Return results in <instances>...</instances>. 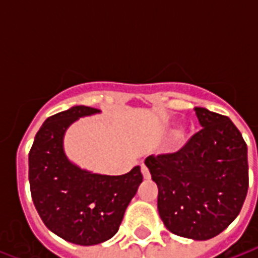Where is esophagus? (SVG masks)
Masks as SVG:
<instances>
[{
	"label": "esophagus",
	"instance_id": "1",
	"mask_svg": "<svg viewBox=\"0 0 258 258\" xmlns=\"http://www.w3.org/2000/svg\"><path fill=\"white\" fill-rule=\"evenodd\" d=\"M141 171H142V175H144V178H145V179L151 178V173H149V170H148V167H146L145 164H142V166H141Z\"/></svg>",
	"mask_w": 258,
	"mask_h": 258
}]
</instances>
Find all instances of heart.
Segmentation results:
<instances>
[{"label": "heart", "instance_id": "obj_1", "mask_svg": "<svg viewBox=\"0 0 258 258\" xmlns=\"http://www.w3.org/2000/svg\"><path fill=\"white\" fill-rule=\"evenodd\" d=\"M174 138H175V141L181 140V138H182V133H181V131H177L175 135H174Z\"/></svg>", "mask_w": 258, "mask_h": 258}]
</instances>
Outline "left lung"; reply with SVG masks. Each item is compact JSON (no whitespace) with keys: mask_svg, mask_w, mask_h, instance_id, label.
<instances>
[{"mask_svg":"<svg viewBox=\"0 0 258 258\" xmlns=\"http://www.w3.org/2000/svg\"><path fill=\"white\" fill-rule=\"evenodd\" d=\"M202 128L178 152L145 159L157 184V210L170 232L194 240L221 233L249 188L247 145L227 116L195 107Z\"/></svg>","mask_w":258,"mask_h":258,"instance_id":"left-lung-1","label":"left lung"}]
</instances>
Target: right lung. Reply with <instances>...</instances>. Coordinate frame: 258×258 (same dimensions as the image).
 Segmentation results:
<instances>
[{"mask_svg": "<svg viewBox=\"0 0 258 258\" xmlns=\"http://www.w3.org/2000/svg\"><path fill=\"white\" fill-rule=\"evenodd\" d=\"M99 109L73 106L48 117L29 153L31 198L45 227L80 246L106 242L123 221L124 213L142 182L140 166L123 175L96 174L69 160L63 149L68 128Z\"/></svg>", "mask_w": 258, "mask_h": 258, "instance_id": "1", "label": "right lung"}]
</instances>
